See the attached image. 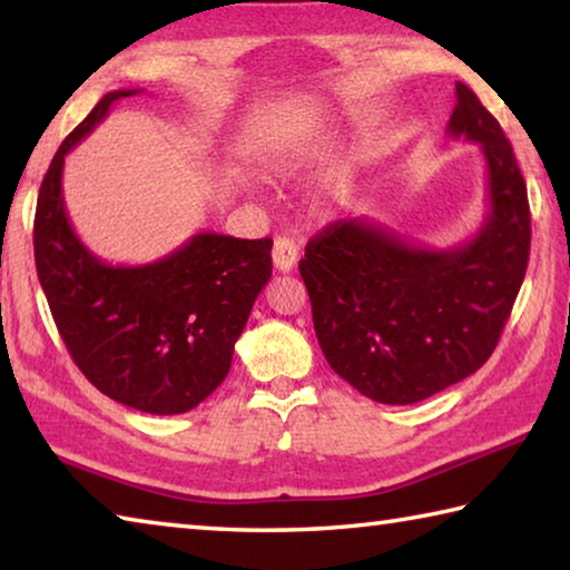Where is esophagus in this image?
Listing matches in <instances>:
<instances>
[{
	"label": "esophagus",
	"instance_id": "esophagus-1",
	"mask_svg": "<svg viewBox=\"0 0 570 570\" xmlns=\"http://www.w3.org/2000/svg\"><path fill=\"white\" fill-rule=\"evenodd\" d=\"M272 258H274V268H276V272H282V274L294 272V266H296V262H298V246H296V240H294V238H286V236H284V238H276Z\"/></svg>",
	"mask_w": 570,
	"mask_h": 570
}]
</instances>
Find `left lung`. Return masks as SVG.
Returning <instances> with one entry per match:
<instances>
[{"instance_id": "obj_1", "label": "left lung", "mask_w": 570, "mask_h": 570, "mask_svg": "<svg viewBox=\"0 0 570 570\" xmlns=\"http://www.w3.org/2000/svg\"><path fill=\"white\" fill-rule=\"evenodd\" d=\"M455 100L448 135L480 142L488 166L478 234L438 250L342 218L308 240L298 262L326 362L382 404L422 402L478 372L525 278L530 208L513 146L468 85H455Z\"/></svg>"}]
</instances>
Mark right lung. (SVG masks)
Wrapping results in <instances>:
<instances>
[{"mask_svg":"<svg viewBox=\"0 0 570 570\" xmlns=\"http://www.w3.org/2000/svg\"><path fill=\"white\" fill-rule=\"evenodd\" d=\"M115 90L57 148L35 214V264L67 352L110 400L148 414L196 407L226 380L234 344L272 278V238L204 230L142 266L105 264L77 238L62 198L70 153L112 102Z\"/></svg>","mask_w":570,"mask_h":570,"instance_id":"obj_1","label":"right lung"}]
</instances>
